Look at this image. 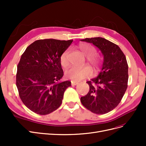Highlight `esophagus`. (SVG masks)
<instances>
[{
	"label": "esophagus",
	"mask_w": 146,
	"mask_h": 146,
	"mask_svg": "<svg viewBox=\"0 0 146 146\" xmlns=\"http://www.w3.org/2000/svg\"><path fill=\"white\" fill-rule=\"evenodd\" d=\"M78 84V82H76V81H71V85L72 86H75V85H77Z\"/></svg>",
	"instance_id": "esophagus-1"
}]
</instances>
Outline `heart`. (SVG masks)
Listing matches in <instances>:
<instances>
[{"label":"heart","instance_id":"obj_1","mask_svg":"<svg viewBox=\"0 0 146 146\" xmlns=\"http://www.w3.org/2000/svg\"><path fill=\"white\" fill-rule=\"evenodd\" d=\"M79 48L83 54L87 58L88 62L95 68L98 67L100 61L98 57H96V55L98 54L96 48L94 46L87 43L80 44L79 45ZM68 55V50H65L60 56V64L63 67H66L69 64ZM90 73L91 71L90 69L87 67L78 68L73 66L66 70L65 75L66 77L69 79H72L75 81H79L89 76Z\"/></svg>","mask_w":146,"mask_h":146}]
</instances>
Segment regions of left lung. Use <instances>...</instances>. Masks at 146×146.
I'll list each match as a JSON object with an SVG mask.
<instances>
[{"label":"left lung","instance_id":"left-lung-1","mask_svg":"<svg viewBox=\"0 0 146 146\" xmlns=\"http://www.w3.org/2000/svg\"><path fill=\"white\" fill-rule=\"evenodd\" d=\"M82 41L92 43L101 51L104 62L98 76L86 83L88 93L80 98L82 105L98 114L107 113L120 103L127 88L128 64L119 47L101 37L85 38Z\"/></svg>","mask_w":146,"mask_h":146}]
</instances>
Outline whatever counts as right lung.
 I'll return each mask as SVG.
<instances>
[{
	"instance_id": "1",
	"label": "right lung",
	"mask_w": 146,
	"mask_h": 146,
	"mask_svg": "<svg viewBox=\"0 0 146 146\" xmlns=\"http://www.w3.org/2000/svg\"><path fill=\"white\" fill-rule=\"evenodd\" d=\"M72 41L39 39L22 55L17 66L16 86L21 100L31 111L46 115L62 103L71 82H60L64 74L60 58Z\"/></svg>"
}]
</instances>
